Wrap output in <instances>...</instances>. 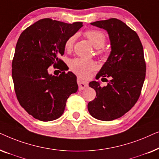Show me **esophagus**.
I'll return each instance as SVG.
<instances>
[{"mask_svg": "<svg viewBox=\"0 0 159 159\" xmlns=\"http://www.w3.org/2000/svg\"><path fill=\"white\" fill-rule=\"evenodd\" d=\"M77 84H78V85H79L80 90H84V89H85L88 85V82L83 81V80H82L80 78H77Z\"/></svg>", "mask_w": 159, "mask_h": 159, "instance_id": "34e87169", "label": "esophagus"}]
</instances>
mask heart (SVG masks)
I'll return each instance as SVG.
<instances>
[{
	"instance_id": "heart-1",
	"label": "heart",
	"mask_w": 159,
	"mask_h": 159,
	"mask_svg": "<svg viewBox=\"0 0 159 159\" xmlns=\"http://www.w3.org/2000/svg\"><path fill=\"white\" fill-rule=\"evenodd\" d=\"M84 36L88 39L93 47L97 49L103 48L106 41L105 34L99 30H88L84 32ZM75 38L76 36L72 35L66 40L64 46L67 51H70L72 48ZM69 66L73 72L82 77H88L95 68V64L93 61L84 60L79 58L71 60Z\"/></svg>"
}]
</instances>
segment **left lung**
Segmentation results:
<instances>
[{
  "mask_svg": "<svg viewBox=\"0 0 159 159\" xmlns=\"http://www.w3.org/2000/svg\"><path fill=\"white\" fill-rule=\"evenodd\" d=\"M90 25L106 30L111 51L96 76L111 80L104 87L100 82L89 83L97 97L88 103V111L98 120L112 121L129 111L140 97L146 71L143 48L138 34L121 20L113 18Z\"/></svg>",
  "mask_w": 159,
  "mask_h": 159,
  "instance_id": "left-lung-1",
  "label": "left lung"
}]
</instances>
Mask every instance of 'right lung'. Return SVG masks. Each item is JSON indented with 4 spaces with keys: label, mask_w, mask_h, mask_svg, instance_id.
Wrapping results in <instances>:
<instances>
[{
    "label": "right lung",
    "mask_w": 159,
    "mask_h": 159,
    "mask_svg": "<svg viewBox=\"0 0 159 159\" xmlns=\"http://www.w3.org/2000/svg\"><path fill=\"white\" fill-rule=\"evenodd\" d=\"M82 22L67 24L40 19L19 36L12 61V78L20 105L34 119L53 121L61 116L69 95L78 90L77 77L68 71L50 75L52 64L63 70L65 43Z\"/></svg>",
    "instance_id": "obj_1"
}]
</instances>
